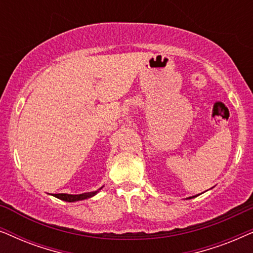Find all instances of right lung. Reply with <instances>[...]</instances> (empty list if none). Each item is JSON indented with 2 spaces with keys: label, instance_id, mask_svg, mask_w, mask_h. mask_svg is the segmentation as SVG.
Masks as SVG:
<instances>
[{
  "label": "right lung",
  "instance_id": "obj_1",
  "mask_svg": "<svg viewBox=\"0 0 253 253\" xmlns=\"http://www.w3.org/2000/svg\"><path fill=\"white\" fill-rule=\"evenodd\" d=\"M95 193H96V191L82 193V195H67V193H56L55 197L61 200H64V202H77V200L87 199V198H89V197L94 196Z\"/></svg>",
  "mask_w": 253,
  "mask_h": 253
}]
</instances>
